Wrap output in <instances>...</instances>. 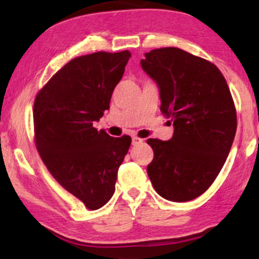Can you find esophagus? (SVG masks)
<instances>
[{
	"mask_svg": "<svg viewBox=\"0 0 259 259\" xmlns=\"http://www.w3.org/2000/svg\"><path fill=\"white\" fill-rule=\"evenodd\" d=\"M141 142H142V139L138 138V136H133V145H134V146H135V145L141 144Z\"/></svg>",
	"mask_w": 259,
	"mask_h": 259,
	"instance_id": "obj_1",
	"label": "esophagus"
}]
</instances>
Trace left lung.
Returning <instances> with one entry per match:
<instances>
[{
  "mask_svg": "<svg viewBox=\"0 0 259 259\" xmlns=\"http://www.w3.org/2000/svg\"><path fill=\"white\" fill-rule=\"evenodd\" d=\"M142 69L158 84L160 112L174 125L169 141L148 139L147 174L157 194L186 202L206 192L222 170L236 133L227 80L212 62L177 49L146 53Z\"/></svg>",
  "mask_w": 259,
  "mask_h": 259,
  "instance_id": "left-lung-1",
  "label": "left lung"
}]
</instances>
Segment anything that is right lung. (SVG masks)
I'll list each match as a JSON object with an SVG mask.
<instances>
[{
  "label": "right lung",
  "mask_w": 259,
  "mask_h": 259,
  "mask_svg": "<svg viewBox=\"0 0 259 259\" xmlns=\"http://www.w3.org/2000/svg\"><path fill=\"white\" fill-rule=\"evenodd\" d=\"M130 57L126 50L74 58L34 101V141L41 159L59 185L91 210L111 200L132 144L130 136L112 138L94 126L109 108Z\"/></svg>",
  "instance_id": "1"
}]
</instances>
